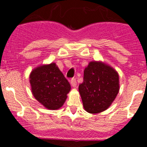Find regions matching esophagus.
<instances>
[{
	"label": "esophagus",
	"instance_id": "1",
	"mask_svg": "<svg viewBox=\"0 0 147 147\" xmlns=\"http://www.w3.org/2000/svg\"><path fill=\"white\" fill-rule=\"evenodd\" d=\"M70 83H71V84H72V87H76V85H77L76 79H75V78H72V79L70 80Z\"/></svg>",
	"mask_w": 147,
	"mask_h": 147
}]
</instances>
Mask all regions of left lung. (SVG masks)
Listing matches in <instances>:
<instances>
[{"label": "left lung", "instance_id": "obj_1", "mask_svg": "<svg viewBox=\"0 0 147 147\" xmlns=\"http://www.w3.org/2000/svg\"><path fill=\"white\" fill-rule=\"evenodd\" d=\"M119 90V75L112 67L102 62L92 61L85 67L79 92L87 112L97 114L106 110Z\"/></svg>", "mask_w": 147, "mask_h": 147}]
</instances>
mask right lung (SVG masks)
Masks as SVG:
<instances>
[{
  "label": "right lung",
  "mask_w": 147,
  "mask_h": 147,
  "mask_svg": "<svg viewBox=\"0 0 147 147\" xmlns=\"http://www.w3.org/2000/svg\"><path fill=\"white\" fill-rule=\"evenodd\" d=\"M34 97L48 109H60L64 105L70 84L55 63L35 68L30 75Z\"/></svg>",
  "instance_id": "1"
}]
</instances>
